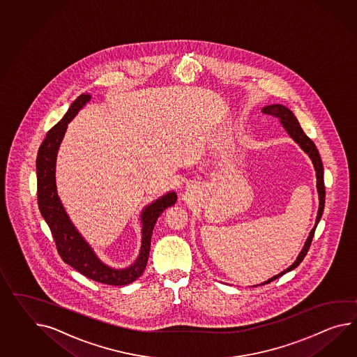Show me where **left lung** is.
<instances>
[{
	"mask_svg": "<svg viewBox=\"0 0 357 357\" xmlns=\"http://www.w3.org/2000/svg\"><path fill=\"white\" fill-rule=\"evenodd\" d=\"M261 112L278 119L280 122L282 123V126L285 128V130L287 131V134H289L293 139L296 140V143L301 146V148L305 151L308 156L311 157L313 166H314V172H316V178H317V192H319V200H320L319 211H317V217H316V223H314L312 231L310 232V236H308V238H307V241H305V248L302 249V252L298 255L296 261H294L289 268H287V270L282 271L281 273H278L276 276L270 278L268 281H266V282L261 284V285H264V284H270L271 281H273V280H276V278H281L282 275H285L289 271L294 270V268H296V267L302 263V261L305 259L307 252L310 250V246H311V243H312L314 229H316L317 223H319V220H320V218H321L324 206H325V184H324V167H322L321 157L319 155V151H317V148L314 146V143H313L312 140L310 139V138L305 135V131L301 128V125H299V122L296 120V117L293 114V112H291L289 108H287V107H284V105H268V107H264V108L261 109Z\"/></svg>",
	"mask_w": 357,
	"mask_h": 357,
	"instance_id": "1",
	"label": "left lung"
}]
</instances>
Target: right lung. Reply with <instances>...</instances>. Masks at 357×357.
<instances>
[{
    "label": "right lung",
    "mask_w": 357,
    "mask_h": 357,
    "mask_svg": "<svg viewBox=\"0 0 357 357\" xmlns=\"http://www.w3.org/2000/svg\"><path fill=\"white\" fill-rule=\"evenodd\" d=\"M90 100V96H81L70 105L68 112L47 131L46 138L40 146L36 166H37V202L46 223L50 227L56 250L61 259L79 271L84 276L100 284L121 287L128 285L142 276L147 266L148 255L151 249V236L157 218L162 211L173 206L176 202V193H167L160 200L153 202L142 213V248L138 261L129 268L116 270L107 266L105 261L96 257L91 246L84 240L79 231L75 228L61 205L55 185V160L56 152L64 137L68 122L77 114L79 109Z\"/></svg>",
    "instance_id": "add662e5"
}]
</instances>
